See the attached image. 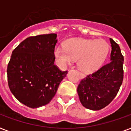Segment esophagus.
<instances>
[{
    "instance_id": "obj_1",
    "label": "esophagus",
    "mask_w": 131,
    "mask_h": 131,
    "mask_svg": "<svg viewBox=\"0 0 131 131\" xmlns=\"http://www.w3.org/2000/svg\"><path fill=\"white\" fill-rule=\"evenodd\" d=\"M80 78H84V77H85V75H84L83 73H80Z\"/></svg>"
}]
</instances>
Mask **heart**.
<instances>
[{"instance_id":"1","label":"heart","mask_w":131,"mask_h":131,"mask_svg":"<svg viewBox=\"0 0 131 131\" xmlns=\"http://www.w3.org/2000/svg\"><path fill=\"white\" fill-rule=\"evenodd\" d=\"M64 46H56L53 51L56 62L65 69L78 59V67L84 73H92L101 67L110 52V45L103 39H71Z\"/></svg>"}]
</instances>
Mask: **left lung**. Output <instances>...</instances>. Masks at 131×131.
Instances as JSON below:
<instances>
[{"mask_svg":"<svg viewBox=\"0 0 131 131\" xmlns=\"http://www.w3.org/2000/svg\"><path fill=\"white\" fill-rule=\"evenodd\" d=\"M110 62L80 82L78 93L84 107L96 111L108 105L117 95L123 81L124 57L118 44L110 38Z\"/></svg>","mask_w":131,"mask_h":131,"instance_id":"left-lung-1","label":"left lung"}]
</instances>
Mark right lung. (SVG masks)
<instances>
[{
    "label": "right lung",
    "mask_w": 131,
    "mask_h": 131,
    "mask_svg": "<svg viewBox=\"0 0 131 131\" xmlns=\"http://www.w3.org/2000/svg\"><path fill=\"white\" fill-rule=\"evenodd\" d=\"M56 34L30 37L12 52L7 66L9 89L24 105L37 108L47 105L55 96L67 71L54 64Z\"/></svg>",
    "instance_id": "obj_1"
}]
</instances>
